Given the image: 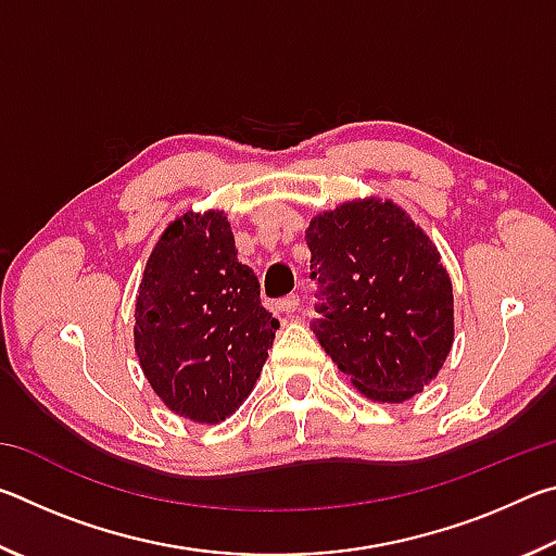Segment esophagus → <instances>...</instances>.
Masks as SVG:
<instances>
[{"label":"esophagus","mask_w":556,"mask_h":556,"mask_svg":"<svg viewBox=\"0 0 556 556\" xmlns=\"http://www.w3.org/2000/svg\"><path fill=\"white\" fill-rule=\"evenodd\" d=\"M299 294H289V296H285V299H279L277 304H275V308L279 314H294L296 308H299Z\"/></svg>","instance_id":"1"}]
</instances>
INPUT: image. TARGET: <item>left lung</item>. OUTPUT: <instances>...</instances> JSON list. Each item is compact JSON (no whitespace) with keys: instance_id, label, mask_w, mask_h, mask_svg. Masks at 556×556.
Returning a JSON list of instances; mask_svg holds the SVG:
<instances>
[{"instance_id":"1","label":"left lung","mask_w":556,"mask_h":556,"mask_svg":"<svg viewBox=\"0 0 556 556\" xmlns=\"http://www.w3.org/2000/svg\"><path fill=\"white\" fill-rule=\"evenodd\" d=\"M314 333L365 397L404 402L454 343V289L437 244L397 203L348 201L308 223Z\"/></svg>"}]
</instances>
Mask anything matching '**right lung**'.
Returning a JSON list of instances; mask_svg holds the SVG:
<instances>
[{"instance_id": "right-lung-1", "label": "right lung", "mask_w": 556, "mask_h": 556, "mask_svg": "<svg viewBox=\"0 0 556 556\" xmlns=\"http://www.w3.org/2000/svg\"><path fill=\"white\" fill-rule=\"evenodd\" d=\"M277 328L223 211H188L168 225L135 308L139 365L168 409L201 425L230 417L255 388Z\"/></svg>"}]
</instances>
